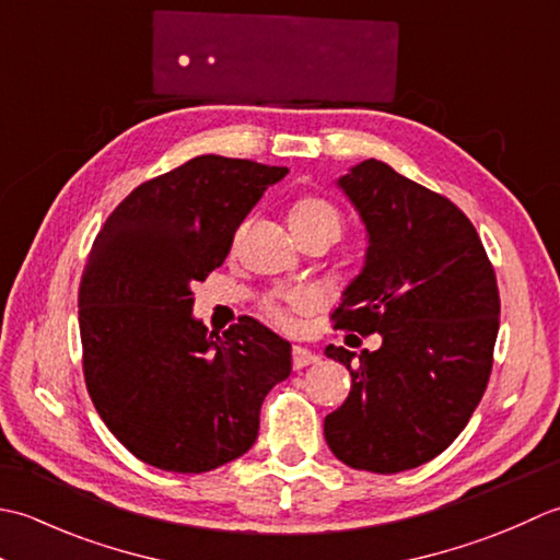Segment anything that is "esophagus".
<instances>
[{"label": "esophagus", "mask_w": 560, "mask_h": 560, "mask_svg": "<svg viewBox=\"0 0 560 560\" xmlns=\"http://www.w3.org/2000/svg\"><path fill=\"white\" fill-rule=\"evenodd\" d=\"M314 362H318V355H316V352H312L310 348H304V346L292 348V368L294 370L310 368V364H314Z\"/></svg>", "instance_id": "34e87169"}]
</instances>
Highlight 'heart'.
<instances>
[{"label": "heart", "instance_id": "obj_1", "mask_svg": "<svg viewBox=\"0 0 560 560\" xmlns=\"http://www.w3.org/2000/svg\"><path fill=\"white\" fill-rule=\"evenodd\" d=\"M290 226L294 236L304 234V232H330V234H340V212L336 205H330L324 198H302L292 205L290 210ZM294 306H304L306 296L304 294H294L290 296ZM276 316L280 312L276 310Z\"/></svg>", "mask_w": 560, "mask_h": 560}]
</instances>
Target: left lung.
<instances>
[{"mask_svg": "<svg viewBox=\"0 0 560 560\" xmlns=\"http://www.w3.org/2000/svg\"><path fill=\"white\" fill-rule=\"evenodd\" d=\"M364 224V264L340 294L336 328L380 334L382 346H328L350 394L324 420L340 462L398 474L435 459L486 392L500 326L498 282L474 224L376 159L336 180Z\"/></svg>", "mask_w": 560, "mask_h": 560, "instance_id": "obj_1", "label": "left lung"}]
</instances>
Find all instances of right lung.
<instances>
[{
    "mask_svg": "<svg viewBox=\"0 0 560 560\" xmlns=\"http://www.w3.org/2000/svg\"><path fill=\"white\" fill-rule=\"evenodd\" d=\"M288 166L202 154L137 186L106 220L79 284L84 380L101 420L137 459L202 474L246 454L292 346L244 316L222 336L192 316V282Z\"/></svg>",
    "mask_w": 560,
    "mask_h": 560,
    "instance_id": "add662e5",
    "label": "right lung"
}]
</instances>
